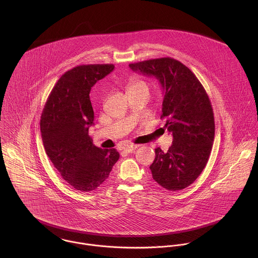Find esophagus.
Instances as JSON below:
<instances>
[{
  "instance_id": "esophagus-1",
  "label": "esophagus",
  "mask_w": 258,
  "mask_h": 258,
  "mask_svg": "<svg viewBox=\"0 0 258 258\" xmlns=\"http://www.w3.org/2000/svg\"><path fill=\"white\" fill-rule=\"evenodd\" d=\"M138 147H139V145H127V146L124 147V151L127 152V153H132Z\"/></svg>"
}]
</instances>
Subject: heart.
<instances>
[{
  "mask_svg": "<svg viewBox=\"0 0 258 258\" xmlns=\"http://www.w3.org/2000/svg\"><path fill=\"white\" fill-rule=\"evenodd\" d=\"M138 87H144V88H148L147 83L143 80H140V79H134L130 82L129 84V89H132V88H138Z\"/></svg>",
  "mask_w": 258,
  "mask_h": 258,
  "instance_id": "1",
  "label": "heart"
}]
</instances>
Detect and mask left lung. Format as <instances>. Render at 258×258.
Here are the masks:
<instances>
[{
	"label": "left lung",
	"mask_w": 258,
	"mask_h": 258,
	"mask_svg": "<svg viewBox=\"0 0 258 258\" xmlns=\"http://www.w3.org/2000/svg\"><path fill=\"white\" fill-rule=\"evenodd\" d=\"M133 72L155 76L162 85L161 118L173 135L168 151L155 149L150 166L153 179L169 190L192 184L205 169L215 139V118L210 98L197 76L182 62L161 57L130 63Z\"/></svg>",
	"instance_id": "8db88e82"
}]
</instances>
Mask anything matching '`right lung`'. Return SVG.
<instances>
[{
  "instance_id": "obj_1",
  "label": "right lung",
  "mask_w": 258,
  "mask_h": 258,
  "mask_svg": "<svg viewBox=\"0 0 258 258\" xmlns=\"http://www.w3.org/2000/svg\"><path fill=\"white\" fill-rule=\"evenodd\" d=\"M113 70V64H83L67 72L52 88L40 117L46 155L61 177L80 191L103 184L119 159L117 150L94 146L88 135L94 124L89 92Z\"/></svg>"
}]
</instances>
